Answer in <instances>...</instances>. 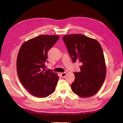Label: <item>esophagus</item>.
<instances>
[{"label":"esophagus","instance_id":"1","mask_svg":"<svg viewBox=\"0 0 123 123\" xmlns=\"http://www.w3.org/2000/svg\"><path fill=\"white\" fill-rule=\"evenodd\" d=\"M61 75L62 77H65L66 76V74H67V73L66 72H63V73H61Z\"/></svg>","mask_w":123,"mask_h":123}]
</instances>
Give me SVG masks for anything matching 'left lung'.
<instances>
[{"label":"left lung","instance_id":"1","mask_svg":"<svg viewBox=\"0 0 123 123\" xmlns=\"http://www.w3.org/2000/svg\"><path fill=\"white\" fill-rule=\"evenodd\" d=\"M73 62H79L80 71L74 72L71 84L74 93L81 98L90 97L101 88L106 75L105 57L98 40L80 34L62 37Z\"/></svg>","mask_w":123,"mask_h":123}]
</instances>
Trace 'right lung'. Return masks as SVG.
<instances>
[{
    "label": "right lung",
    "instance_id": "obj_1",
    "mask_svg": "<svg viewBox=\"0 0 123 123\" xmlns=\"http://www.w3.org/2000/svg\"><path fill=\"white\" fill-rule=\"evenodd\" d=\"M59 38L58 35H39L24 42L18 52V77L26 90L36 97L46 98L55 90L59 77L56 73L47 70L44 62L48 51Z\"/></svg>",
    "mask_w": 123,
    "mask_h": 123
}]
</instances>
